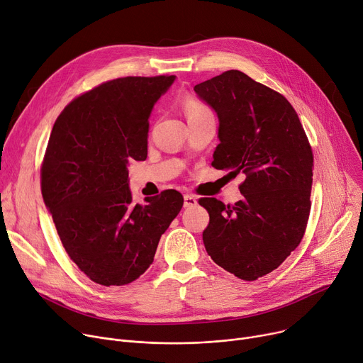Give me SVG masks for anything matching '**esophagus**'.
Wrapping results in <instances>:
<instances>
[{
	"label": "esophagus",
	"instance_id": "34e87169",
	"mask_svg": "<svg viewBox=\"0 0 363 363\" xmlns=\"http://www.w3.org/2000/svg\"><path fill=\"white\" fill-rule=\"evenodd\" d=\"M198 199L193 196V194H184V208H193L196 206Z\"/></svg>",
	"mask_w": 363,
	"mask_h": 363
}]
</instances>
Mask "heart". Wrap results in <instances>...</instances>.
<instances>
[{"label":"heart","mask_w":363,"mask_h":363,"mask_svg":"<svg viewBox=\"0 0 363 363\" xmlns=\"http://www.w3.org/2000/svg\"><path fill=\"white\" fill-rule=\"evenodd\" d=\"M184 111H186V116L189 118H194V116H201L205 113H209L208 107H205L202 103L196 101V100H187L184 103Z\"/></svg>","instance_id":"obj_1"}]
</instances>
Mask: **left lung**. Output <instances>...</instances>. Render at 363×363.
<instances>
[{
	"label": "left lung",
	"instance_id": "left-lung-1",
	"mask_svg": "<svg viewBox=\"0 0 363 363\" xmlns=\"http://www.w3.org/2000/svg\"><path fill=\"white\" fill-rule=\"evenodd\" d=\"M194 91L219 119L212 167L245 177L235 205L199 199L209 213L203 244L218 266L256 281L281 266L303 237L313 150L292 104L241 71L222 72Z\"/></svg>",
	"mask_w": 363,
	"mask_h": 363
}]
</instances>
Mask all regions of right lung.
Wrapping results in <instances>:
<instances>
[{
    "label": "right lung",
    "mask_w": 363,
    "mask_h": 363,
    "mask_svg": "<svg viewBox=\"0 0 363 363\" xmlns=\"http://www.w3.org/2000/svg\"><path fill=\"white\" fill-rule=\"evenodd\" d=\"M174 78L106 81L75 97L53 125L42 196L69 259L99 285L141 276L183 206L173 189L133 203L128 183V161L147 158L151 110Z\"/></svg>",
    "instance_id": "add662e5"
}]
</instances>
